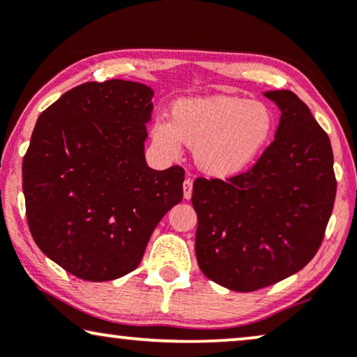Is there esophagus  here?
Returning <instances> with one entry per match:
<instances>
[{
    "instance_id": "1",
    "label": "esophagus",
    "mask_w": 357,
    "mask_h": 357,
    "mask_svg": "<svg viewBox=\"0 0 357 357\" xmlns=\"http://www.w3.org/2000/svg\"><path fill=\"white\" fill-rule=\"evenodd\" d=\"M192 193H193V180L187 178L183 182V197H185V199L192 198Z\"/></svg>"
}]
</instances>
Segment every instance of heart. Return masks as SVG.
I'll return each mask as SVG.
<instances>
[{"mask_svg": "<svg viewBox=\"0 0 357 357\" xmlns=\"http://www.w3.org/2000/svg\"><path fill=\"white\" fill-rule=\"evenodd\" d=\"M276 115L260 100L234 96L182 99L172 107V121L155 119L153 143L175 158L180 141L193 148L195 162L214 178H234L247 172L271 143Z\"/></svg>", "mask_w": 357, "mask_h": 357, "instance_id": "obj_1", "label": "heart"}]
</instances>
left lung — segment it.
<instances>
[{
	"label": "left lung",
	"instance_id": "obj_1",
	"mask_svg": "<svg viewBox=\"0 0 357 357\" xmlns=\"http://www.w3.org/2000/svg\"><path fill=\"white\" fill-rule=\"evenodd\" d=\"M281 110L275 141L234 178H197L195 252L199 270L227 289L276 284L315 257L333 211L328 135L291 91H268Z\"/></svg>",
	"mask_w": 357,
	"mask_h": 357
}]
</instances>
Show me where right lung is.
<instances>
[{
    "label": "right lung",
    "mask_w": 357,
    "mask_h": 357,
    "mask_svg": "<svg viewBox=\"0 0 357 357\" xmlns=\"http://www.w3.org/2000/svg\"><path fill=\"white\" fill-rule=\"evenodd\" d=\"M151 87L84 82L42 112L22 160L26 216L37 247L76 278L110 281L138 268L185 172L148 167Z\"/></svg>",
    "instance_id": "1"
}]
</instances>
